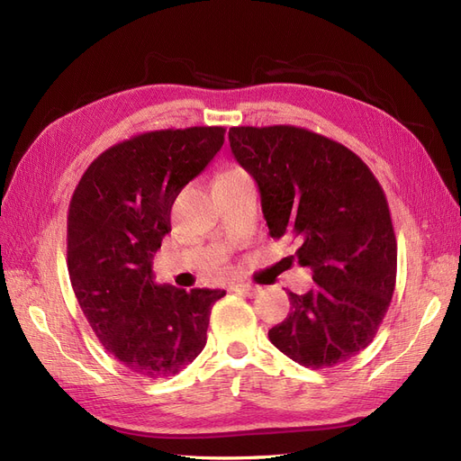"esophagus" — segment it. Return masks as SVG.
Instances as JSON below:
<instances>
[{
  "instance_id": "34e87169",
  "label": "esophagus",
  "mask_w": 461,
  "mask_h": 461,
  "mask_svg": "<svg viewBox=\"0 0 461 461\" xmlns=\"http://www.w3.org/2000/svg\"><path fill=\"white\" fill-rule=\"evenodd\" d=\"M232 290L234 292H240V294H248V296H256L258 292H259L258 286L249 285V283H236V285H232Z\"/></svg>"
}]
</instances>
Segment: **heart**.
Listing matches in <instances>:
<instances>
[{
	"instance_id": "1",
	"label": "heart",
	"mask_w": 461,
	"mask_h": 461,
	"mask_svg": "<svg viewBox=\"0 0 461 461\" xmlns=\"http://www.w3.org/2000/svg\"><path fill=\"white\" fill-rule=\"evenodd\" d=\"M242 169H239V167H232V169H227V171H222L221 175H227V173H240Z\"/></svg>"
}]
</instances>
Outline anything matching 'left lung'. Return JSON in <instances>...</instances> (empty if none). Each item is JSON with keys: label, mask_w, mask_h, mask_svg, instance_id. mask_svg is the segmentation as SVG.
<instances>
[{"label": "left lung", "mask_w": 461, "mask_h": 461, "mask_svg": "<svg viewBox=\"0 0 461 461\" xmlns=\"http://www.w3.org/2000/svg\"><path fill=\"white\" fill-rule=\"evenodd\" d=\"M230 149L256 178L273 239H296L315 286L290 292L269 340L296 364L339 366L373 342L396 286V236L379 180L352 149L313 131L232 127Z\"/></svg>", "instance_id": "obj_1"}]
</instances>
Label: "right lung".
<instances>
[{
	"mask_svg": "<svg viewBox=\"0 0 461 461\" xmlns=\"http://www.w3.org/2000/svg\"><path fill=\"white\" fill-rule=\"evenodd\" d=\"M225 142L222 127L136 134L100 153L68 203L67 267L97 340L121 366L167 379L200 356L225 290L153 283L171 207Z\"/></svg>",
	"mask_w": 461,
	"mask_h": 461,
	"instance_id": "add662e5",
	"label": "right lung"
}]
</instances>
